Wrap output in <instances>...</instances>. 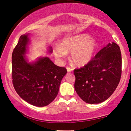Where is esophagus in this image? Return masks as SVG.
Returning a JSON list of instances; mask_svg holds the SVG:
<instances>
[{"label":"esophagus","mask_w":131,"mask_h":131,"mask_svg":"<svg viewBox=\"0 0 131 131\" xmlns=\"http://www.w3.org/2000/svg\"><path fill=\"white\" fill-rule=\"evenodd\" d=\"M68 72H72L73 71V69L71 67H67V68Z\"/></svg>","instance_id":"obj_1"}]
</instances>
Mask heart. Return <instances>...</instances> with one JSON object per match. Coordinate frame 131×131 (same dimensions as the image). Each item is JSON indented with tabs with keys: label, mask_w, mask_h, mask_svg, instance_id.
Listing matches in <instances>:
<instances>
[{
	"label": "heart",
	"mask_w": 131,
	"mask_h": 131,
	"mask_svg": "<svg viewBox=\"0 0 131 131\" xmlns=\"http://www.w3.org/2000/svg\"><path fill=\"white\" fill-rule=\"evenodd\" d=\"M97 49V43L88 34H80L65 39L57 47L55 55L58 58L71 53V60L78 66H84L91 61Z\"/></svg>",
	"instance_id": "heart-1"
}]
</instances>
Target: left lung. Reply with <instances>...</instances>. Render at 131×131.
<instances>
[{
	"mask_svg": "<svg viewBox=\"0 0 131 131\" xmlns=\"http://www.w3.org/2000/svg\"><path fill=\"white\" fill-rule=\"evenodd\" d=\"M122 58L116 43H109L88 64L75 69V91L83 101L94 104L112 95L121 76Z\"/></svg>",
	"mask_w": 131,
	"mask_h": 131,
	"instance_id": "1",
	"label": "left lung"
}]
</instances>
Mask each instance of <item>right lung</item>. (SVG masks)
I'll return each instance as SVG.
<instances>
[{
    "label": "right lung",
    "instance_id": "right-lung-1",
    "mask_svg": "<svg viewBox=\"0 0 131 131\" xmlns=\"http://www.w3.org/2000/svg\"><path fill=\"white\" fill-rule=\"evenodd\" d=\"M28 34L19 37L12 53V82L21 98L36 106H45L52 102L59 91L63 78L67 74L64 67L55 65L48 57L28 63L25 54ZM49 52H52L50 48Z\"/></svg>",
    "mask_w": 131,
    "mask_h": 131
}]
</instances>
